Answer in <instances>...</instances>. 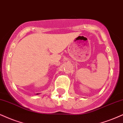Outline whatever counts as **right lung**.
<instances>
[{"mask_svg":"<svg viewBox=\"0 0 123 123\" xmlns=\"http://www.w3.org/2000/svg\"><path fill=\"white\" fill-rule=\"evenodd\" d=\"M38 94H39V93H36V95H38Z\"/></svg>","mask_w":123,"mask_h":123,"instance_id":"right-lung-1","label":"right lung"}]
</instances>
